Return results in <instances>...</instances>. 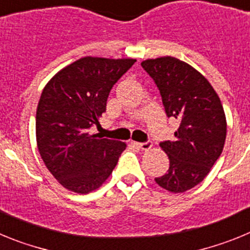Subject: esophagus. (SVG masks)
<instances>
[{
    "label": "esophagus",
    "mask_w": 250,
    "mask_h": 250,
    "mask_svg": "<svg viewBox=\"0 0 250 250\" xmlns=\"http://www.w3.org/2000/svg\"><path fill=\"white\" fill-rule=\"evenodd\" d=\"M134 144H135L136 146L141 150H150L152 146V143L150 140L145 141V143H134Z\"/></svg>",
    "instance_id": "34e87169"
}]
</instances>
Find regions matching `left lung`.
<instances>
[{
    "mask_svg": "<svg viewBox=\"0 0 250 250\" xmlns=\"http://www.w3.org/2000/svg\"><path fill=\"white\" fill-rule=\"evenodd\" d=\"M141 66L158 86L167 118L179 121L174 140L160 143L170 165L155 182L171 193H184L204 180L222 154L224 109L209 81L184 61L165 56L145 60Z\"/></svg>",
    "mask_w": 250,
    "mask_h": 250,
    "instance_id": "8db88e82",
    "label": "left lung"
}]
</instances>
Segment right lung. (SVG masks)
I'll return each instance as SVG.
<instances>
[{"mask_svg":"<svg viewBox=\"0 0 250 250\" xmlns=\"http://www.w3.org/2000/svg\"><path fill=\"white\" fill-rule=\"evenodd\" d=\"M135 61L83 57L45 86L36 111L37 147L46 167L68 190L87 194L98 189L126 147L90 129L106 111L112 86Z\"/></svg>","mask_w":250,"mask_h":250,"instance_id":"right-lung-1","label":"right lung"}]
</instances>
